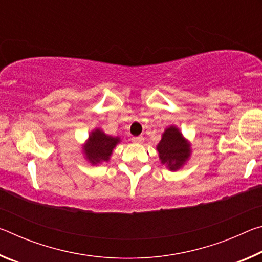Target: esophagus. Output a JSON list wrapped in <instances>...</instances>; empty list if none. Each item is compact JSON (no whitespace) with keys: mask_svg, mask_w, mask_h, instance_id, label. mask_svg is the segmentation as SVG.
Wrapping results in <instances>:
<instances>
[{"mask_svg":"<svg viewBox=\"0 0 262 262\" xmlns=\"http://www.w3.org/2000/svg\"><path fill=\"white\" fill-rule=\"evenodd\" d=\"M132 141L134 142V143L141 144V143H143V141H144V137H143V136H136V137H133Z\"/></svg>","mask_w":262,"mask_h":262,"instance_id":"34e87169","label":"esophagus"}]
</instances>
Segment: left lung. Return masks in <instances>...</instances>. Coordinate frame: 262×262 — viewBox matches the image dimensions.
<instances>
[{
	"mask_svg": "<svg viewBox=\"0 0 262 262\" xmlns=\"http://www.w3.org/2000/svg\"><path fill=\"white\" fill-rule=\"evenodd\" d=\"M159 161L170 171L183 168L192 157V144L176 125L166 127L156 145Z\"/></svg>",
	"mask_w": 262,
	"mask_h": 262,
	"instance_id": "1",
	"label": "left lung"
}]
</instances>
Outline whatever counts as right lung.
Here are the masks:
<instances>
[{
  "label": "right lung",
  "mask_w": 262,
  "mask_h": 262,
  "mask_svg": "<svg viewBox=\"0 0 262 262\" xmlns=\"http://www.w3.org/2000/svg\"><path fill=\"white\" fill-rule=\"evenodd\" d=\"M120 142V136L108 135L99 127H96L82 144L83 157L91 165H99L104 162H108L115 147Z\"/></svg>",
  "instance_id": "add662e5"
}]
</instances>
